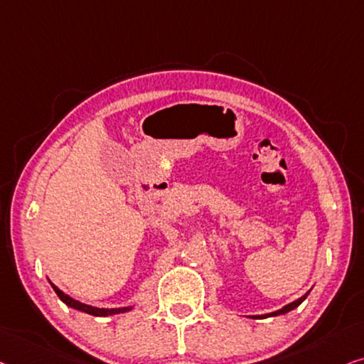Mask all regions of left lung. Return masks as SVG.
Listing matches in <instances>:
<instances>
[{
	"mask_svg": "<svg viewBox=\"0 0 364 364\" xmlns=\"http://www.w3.org/2000/svg\"><path fill=\"white\" fill-rule=\"evenodd\" d=\"M307 296H309V292H306V294H304L302 297H299V299H297V301L291 302V304H287V306H284L283 309H279V311L271 312V314H267V316H255V318H259V317H273V316H281V314H287L289 311H292V309H296L297 306H299V304H301L304 299H306Z\"/></svg>",
	"mask_w": 364,
	"mask_h": 364,
	"instance_id": "8db88e82",
	"label": "left lung"
}]
</instances>
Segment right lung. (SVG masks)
Returning <instances> with one entry per match:
<instances>
[{"instance_id":"right-lung-1","label":"right lung","mask_w":364,"mask_h":364,"mask_svg":"<svg viewBox=\"0 0 364 364\" xmlns=\"http://www.w3.org/2000/svg\"><path fill=\"white\" fill-rule=\"evenodd\" d=\"M52 284V283H50ZM52 287H53V291L57 292V296L60 297V299L67 304L68 307H73V309H77V311H81V312H86V314H90V316H96V317H107V316H112V314H121V312H127L130 307H124V309H97V307H93V306H86V304H83V302H78V301H75V299H72V297L70 296H67L65 294V292H62L60 289H58L57 286H53L52 284Z\"/></svg>"}]
</instances>
